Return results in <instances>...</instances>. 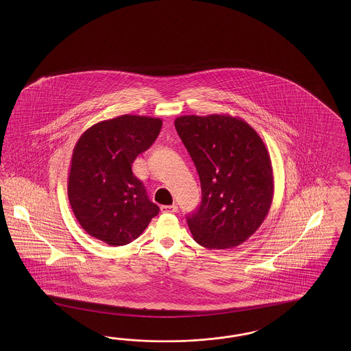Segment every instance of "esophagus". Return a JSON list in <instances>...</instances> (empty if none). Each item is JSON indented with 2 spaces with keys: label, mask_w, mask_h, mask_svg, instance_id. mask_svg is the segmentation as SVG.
<instances>
[{
  "label": "esophagus",
  "mask_w": 351,
  "mask_h": 351,
  "mask_svg": "<svg viewBox=\"0 0 351 351\" xmlns=\"http://www.w3.org/2000/svg\"><path fill=\"white\" fill-rule=\"evenodd\" d=\"M160 211L163 213H178V206H176V204H171V206H160Z\"/></svg>",
  "instance_id": "obj_1"
}]
</instances>
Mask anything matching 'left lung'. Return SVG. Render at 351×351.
Returning <instances> with one entry per match:
<instances>
[{
  "label": "left lung",
  "instance_id": "1",
  "mask_svg": "<svg viewBox=\"0 0 351 351\" xmlns=\"http://www.w3.org/2000/svg\"><path fill=\"white\" fill-rule=\"evenodd\" d=\"M175 128L202 188L201 206L186 220L194 241L208 250L242 245L264 223L274 195L263 138L229 114L181 116Z\"/></svg>",
  "mask_w": 351,
  "mask_h": 351
}]
</instances>
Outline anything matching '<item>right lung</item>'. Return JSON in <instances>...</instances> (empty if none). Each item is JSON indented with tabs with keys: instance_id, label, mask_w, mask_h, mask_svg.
I'll list each match as a JSON object with an SVG mask.
<instances>
[{
	"instance_id": "add662e5",
	"label": "right lung",
	"mask_w": 351,
	"mask_h": 351,
	"mask_svg": "<svg viewBox=\"0 0 351 351\" xmlns=\"http://www.w3.org/2000/svg\"><path fill=\"white\" fill-rule=\"evenodd\" d=\"M162 119L123 114L97 122L75 143L68 199L86 233L125 245L143 233L160 207L149 201L132 162L156 141Z\"/></svg>"
}]
</instances>
